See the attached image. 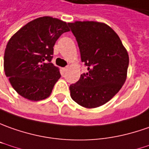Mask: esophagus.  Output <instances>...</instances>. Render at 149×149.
I'll return each instance as SVG.
<instances>
[{"label":"esophagus","instance_id":"obj_1","mask_svg":"<svg viewBox=\"0 0 149 149\" xmlns=\"http://www.w3.org/2000/svg\"><path fill=\"white\" fill-rule=\"evenodd\" d=\"M68 69H69V66H66V67L63 68V71H64V72H66V71L68 70Z\"/></svg>","mask_w":149,"mask_h":149}]
</instances>
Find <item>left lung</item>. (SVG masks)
<instances>
[{
    "label": "left lung",
    "mask_w": 149,
    "mask_h": 149,
    "mask_svg": "<svg viewBox=\"0 0 149 149\" xmlns=\"http://www.w3.org/2000/svg\"><path fill=\"white\" fill-rule=\"evenodd\" d=\"M69 27L76 38L88 72L70 86L71 98L84 107H100L114 97L126 79L129 55L119 36L104 23L75 21Z\"/></svg>",
    "instance_id": "8db88e82"
}]
</instances>
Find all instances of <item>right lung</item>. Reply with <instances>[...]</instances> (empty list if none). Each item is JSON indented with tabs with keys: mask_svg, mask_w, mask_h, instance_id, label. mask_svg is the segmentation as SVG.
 <instances>
[{
	"mask_svg": "<svg viewBox=\"0 0 149 149\" xmlns=\"http://www.w3.org/2000/svg\"><path fill=\"white\" fill-rule=\"evenodd\" d=\"M67 24L44 16L30 21L11 37L4 55V70L12 87L31 101L48 97L61 78L52 63L53 47L60 36L69 32Z\"/></svg>",
	"mask_w": 149,
	"mask_h": 149,
	"instance_id": "1",
	"label": "right lung"
}]
</instances>
